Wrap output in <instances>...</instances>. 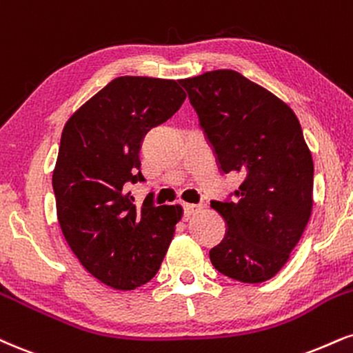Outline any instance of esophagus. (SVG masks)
<instances>
[{
	"label": "esophagus",
	"instance_id": "obj_1",
	"mask_svg": "<svg viewBox=\"0 0 353 353\" xmlns=\"http://www.w3.org/2000/svg\"><path fill=\"white\" fill-rule=\"evenodd\" d=\"M182 209H184L185 217H190V215L197 214L201 210V205H197V203H182Z\"/></svg>",
	"mask_w": 353,
	"mask_h": 353
}]
</instances>
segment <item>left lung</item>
I'll return each mask as SVG.
<instances>
[{
	"instance_id": "obj_1",
	"label": "left lung",
	"mask_w": 353,
	"mask_h": 353,
	"mask_svg": "<svg viewBox=\"0 0 353 353\" xmlns=\"http://www.w3.org/2000/svg\"><path fill=\"white\" fill-rule=\"evenodd\" d=\"M179 83L220 171L243 174L239 190L210 203L227 225L212 265L236 281H266L286 265L311 217L314 163L299 120L235 70Z\"/></svg>"
}]
</instances>
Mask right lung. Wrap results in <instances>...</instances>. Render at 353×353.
I'll return each instance as SVG.
<instances>
[{
    "label": "right lung",
    "instance_id": "add662e5",
    "mask_svg": "<svg viewBox=\"0 0 353 353\" xmlns=\"http://www.w3.org/2000/svg\"><path fill=\"white\" fill-rule=\"evenodd\" d=\"M185 93L176 80L118 77L70 117L52 174L57 219L83 268L114 290L146 284L159 271L179 205H136L130 185L146 182L144 136L168 121Z\"/></svg>",
    "mask_w": 353,
    "mask_h": 353
}]
</instances>
